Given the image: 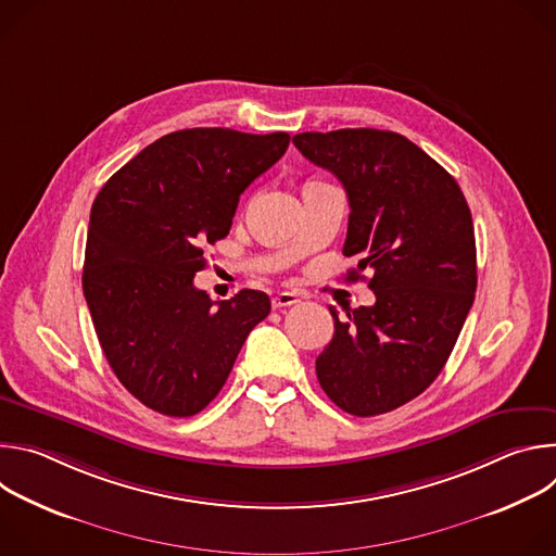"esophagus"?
I'll list each match as a JSON object with an SVG mask.
<instances>
[{
    "mask_svg": "<svg viewBox=\"0 0 556 556\" xmlns=\"http://www.w3.org/2000/svg\"><path fill=\"white\" fill-rule=\"evenodd\" d=\"M299 303V296L294 292H279L273 296V307L279 309V307H288V305H294Z\"/></svg>",
    "mask_w": 556,
    "mask_h": 556,
    "instance_id": "1",
    "label": "esophagus"
}]
</instances>
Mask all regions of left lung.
Listing matches in <instances>:
<instances>
[{
  "label": "left lung",
  "instance_id": "8db88e82",
  "mask_svg": "<svg viewBox=\"0 0 556 556\" xmlns=\"http://www.w3.org/2000/svg\"><path fill=\"white\" fill-rule=\"evenodd\" d=\"M294 147L350 200L343 255L371 270L374 305H330L334 337L316 358L328 399L369 418L403 407L442 371L478 288L470 208L455 178L395 131H303Z\"/></svg>",
  "mask_w": 556,
  "mask_h": 556
}]
</instances>
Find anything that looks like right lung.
Returning <instances> with one entry per match:
<instances>
[{
  "label": "right lung",
  "instance_id": "1",
  "mask_svg": "<svg viewBox=\"0 0 556 556\" xmlns=\"http://www.w3.org/2000/svg\"><path fill=\"white\" fill-rule=\"evenodd\" d=\"M290 136L195 127L157 138L99 191L88 228L84 294L103 354L144 407L202 412L251 330L270 312L260 290L213 303L193 277L224 240L247 187Z\"/></svg>",
  "mask_w": 556,
  "mask_h": 556
}]
</instances>
